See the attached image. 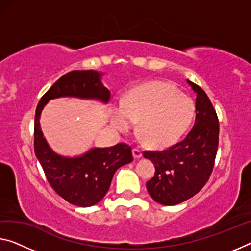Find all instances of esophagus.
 <instances>
[{
	"instance_id": "obj_1",
	"label": "esophagus",
	"mask_w": 251,
	"mask_h": 251,
	"mask_svg": "<svg viewBox=\"0 0 251 251\" xmlns=\"http://www.w3.org/2000/svg\"><path fill=\"white\" fill-rule=\"evenodd\" d=\"M132 155H133V157H134V159H139V158L142 157V152H141L139 149L133 148V149H132Z\"/></svg>"
}]
</instances>
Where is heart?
Segmentation results:
<instances>
[{
	"mask_svg": "<svg viewBox=\"0 0 251 251\" xmlns=\"http://www.w3.org/2000/svg\"><path fill=\"white\" fill-rule=\"evenodd\" d=\"M194 103L171 84L152 82L131 92L115 104L111 121L126 132L138 122V133L151 147H167L178 140L194 117Z\"/></svg>",
	"mask_w": 251,
	"mask_h": 251,
	"instance_id": "heart-1",
	"label": "heart"
}]
</instances>
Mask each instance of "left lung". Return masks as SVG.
<instances>
[{
	"mask_svg": "<svg viewBox=\"0 0 251 251\" xmlns=\"http://www.w3.org/2000/svg\"><path fill=\"white\" fill-rule=\"evenodd\" d=\"M196 93V117L182 141L164 150H145L155 175L147 182L150 196L163 205H176L202 190L214 167L219 145V119L205 92L191 80Z\"/></svg>",
	"mask_w": 251,
	"mask_h": 251,
	"instance_id": "1",
	"label": "left lung"
}]
</instances>
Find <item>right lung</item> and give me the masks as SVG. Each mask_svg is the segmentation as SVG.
I'll list each match as a JSON object with an SVG mask.
<instances>
[{
  "mask_svg": "<svg viewBox=\"0 0 251 251\" xmlns=\"http://www.w3.org/2000/svg\"><path fill=\"white\" fill-rule=\"evenodd\" d=\"M101 76L95 71H73L61 76L42 95L34 115V153L46 178L59 196L82 207L94 205L105 196L117 169L133 160L131 147L118 144L112 147L91 149L80 157H61L48 146L39 118L49 100L61 96L96 99L106 103L111 94L101 83Z\"/></svg>",
  "mask_w": 251,
  "mask_h": 251,
  "instance_id": "1",
  "label": "right lung"
}]
</instances>
